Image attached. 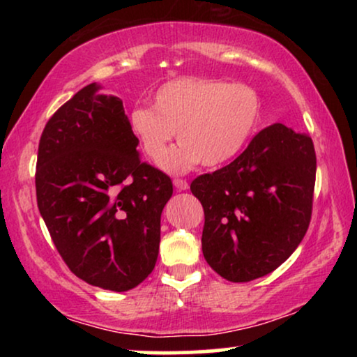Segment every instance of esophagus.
<instances>
[{"label":"esophagus","instance_id":"obj_1","mask_svg":"<svg viewBox=\"0 0 357 357\" xmlns=\"http://www.w3.org/2000/svg\"><path fill=\"white\" fill-rule=\"evenodd\" d=\"M174 185H175V188H177V190H188V182H187V180H183V178H175Z\"/></svg>","mask_w":357,"mask_h":357}]
</instances>
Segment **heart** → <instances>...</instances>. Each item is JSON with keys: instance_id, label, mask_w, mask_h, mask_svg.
<instances>
[{"instance_id": "heart-1", "label": "heart", "mask_w": 357, "mask_h": 357, "mask_svg": "<svg viewBox=\"0 0 357 357\" xmlns=\"http://www.w3.org/2000/svg\"><path fill=\"white\" fill-rule=\"evenodd\" d=\"M261 100L252 86L209 77H180L155 91L153 107H135L130 128L151 160L159 162L174 131L182 140L160 167L183 174L203 162L216 167L232 160L255 133Z\"/></svg>"}]
</instances>
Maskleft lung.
<instances>
[{"label":"left lung","mask_w":357,"mask_h":357,"mask_svg":"<svg viewBox=\"0 0 357 357\" xmlns=\"http://www.w3.org/2000/svg\"><path fill=\"white\" fill-rule=\"evenodd\" d=\"M315 170L310 136L273 123L226 167L195 178L208 265L224 280L247 282L284 263L309 229Z\"/></svg>","instance_id":"obj_1"}]
</instances>
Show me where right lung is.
Wrapping results in <instances>:
<instances>
[{
	"mask_svg": "<svg viewBox=\"0 0 357 357\" xmlns=\"http://www.w3.org/2000/svg\"><path fill=\"white\" fill-rule=\"evenodd\" d=\"M82 87L38 143L37 204L58 253L82 281L123 292L154 270L172 180L141 162L123 102Z\"/></svg>",
	"mask_w": 357,
	"mask_h": 357,
	"instance_id": "obj_1",
	"label": "right lung"
}]
</instances>
